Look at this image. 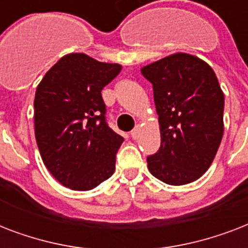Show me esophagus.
<instances>
[{
    "label": "esophagus",
    "instance_id": "34e87169",
    "mask_svg": "<svg viewBox=\"0 0 248 248\" xmlns=\"http://www.w3.org/2000/svg\"><path fill=\"white\" fill-rule=\"evenodd\" d=\"M140 131H141V128H140V126H136L134 130L131 131V136H132V139H138L140 136Z\"/></svg>",
    "mask_w": 248,
    "mask_h": 248
}]
</instances>
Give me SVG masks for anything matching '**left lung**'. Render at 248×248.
<instances>
[{
  "mask_svg": "<svg viewBox=\"0 0 248 248\" xmlns=\"http://www.w3.org/2000/svg\"><path fill=\"white\" fill-rule=\"evenodd\" d=\"M153 85L161 147L148 169L170 185L200 179L215 158L224 134V93L204 60L175 52L143 67Z\"/></svg>",
  "mask_w": 248,
  "mask_h": 248,
  "instance_id": "obj_1",
  "label": "left lung"
}]
</instances>
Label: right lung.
<instances>
[{"label": "right lung", "mask_w": 248, "mask_h": 248, "mask_svg": "<svg viewBox=\"0 0 248 248\" xmlns=\"http://www.w3.org/2000/svg\"><path fill=\"white\" fill-rule=\"evenodd\" d=\"M122 71L83 52L64 55L34 96V135L52 176L72 190H91L112 176L124 138L105 122L101 90Z\"/></svg>", "instance_id": "right-lung-1"}]
</instances>
